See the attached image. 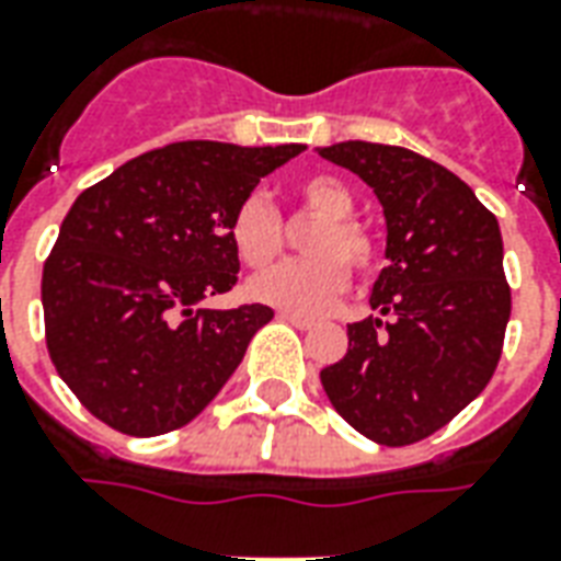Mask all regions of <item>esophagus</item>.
<instances>
[{"mask_svg":"<svg viewBox=\"0 0 561 561\" xmlns=\"http://www.w3.org/2000/svg\"><path fill=\"white\" fill-rule=\"evenodd\" d=\"M279 319L291 321L294 328H300V331H309V328H316V319H309V316H300V312H288V309H279Z\"/></svg>","mask_w":561,"mask_h":561,"instance_id":"34e87169","label":"esophagus"}]
</instances>
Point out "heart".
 Masks as SVG:
<instances>
[{
	"label": "heart",
	"mask_w": 561,
	"mask_h": 561,
	"mask_svg": "<svg viewBox=\"0 0 561 561\" xmlns=\"http://www.w3.org/2000/svg\"><path fill=\"white\" fill-rule=\"evenodd\" d=\"M297 197L321 221L309 233L307 252L312 257L288 261L279 267L257 273L249 279L245 291L257 304L288 309V312H321L334 304L348 285V267L367 273L376 261V245L370 230L355 221V194L352 187L316 172L297 185ZM230 242L245 267H267L282 252V218L264 194H249L240 199L230 218Z\"/></svg>",
	"instance_id": "b5f03b06"
}]
</instances>
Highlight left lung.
<instances>
[{"mask_svg":"<svg viewBox=\"0 0 561 561\" xmlns=\"http://www.w3.org/2000/svg\"><path fill=\"white\" fill-rule=\"evenodd\" d=\"M324 160L374 187L386 257L348 352L321 370L328 401L355 431L407 446L440 431L499 367L511 288L495 215L458 175L410 148L336 142Z\"/></svg>","mask_w":561,"mask_h":561,"instance_id":"1","label":"left lung"}]
</instances>
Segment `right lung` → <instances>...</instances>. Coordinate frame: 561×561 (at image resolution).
Masks as SVG:
<instances>
[{"instance_id":"obj_1","label":"right lung","mask_w":561,"mask_h":561,"mask_svg":"<svg viewBox=\"0 0 561 561\" xmlns=\"http://www.w3.org/2000/svg\"><path fill=\"white\" fill-rule=\"evenodd\" d=\"M304 145L172 142L117 167L62 218L42 273L50 362L96 419L133 437L187 425L273 319L199 309L237 285L230 218Z\"/></svg>"}]
</instances>
